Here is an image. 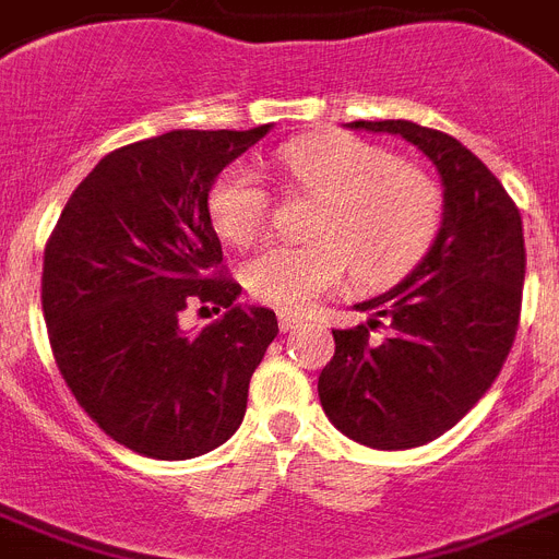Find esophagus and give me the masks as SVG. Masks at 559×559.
Here are the masks:
<instances>
[{
	"instance_id": "1",
	"label": "esophagus",
	"mask_w": 559,
	"mask_h": 559,
	"mask_svg": "<svg viewBox=\"0 0 559 559\" xmlns=\"http://www.w3.org/2000/svg\"><path fill=\"white\" fill-rule=\"evenodd\" d=\"M276 320H280V329L283 331H290L299 325V317L294 311H280L276 313Z\"/></svg>"
}]
</instances>
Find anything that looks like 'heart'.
<instances>
[{"label": "heart", "instance_id": "b5f03b06", "mask_svg": "<svg viewBox=\"0 0 559 559\" xmlns=\"http://www.w3.org/2000/svg\"><path fill=\"white\" fill-rule=\"evenodd\" d=\"M276 163L320 200L306 246H269L246 262L253 299L302 311L343 283L352 265L362 288L412 274L442 230V193L426 170L396 163L389 147L357 136H313L280 147ZM207 219L230 246H251L269 219V191L248 165H230L207 191Z\"/></svg>", "mask_w": 559, "mask_h": 559}]
</instances>
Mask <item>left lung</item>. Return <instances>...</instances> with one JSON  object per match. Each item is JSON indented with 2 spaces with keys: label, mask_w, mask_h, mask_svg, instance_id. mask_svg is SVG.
Here are the masks:
<instances>
[{
  "label": "left lung",
  "mask_w": 559,
  "mask_h": 559,
  "mask_svg": "<svg viewBox=\"0 0 559 559\" xmlns=\"http://www.w3.org/2000/svg\"><path fill=\"white\" fill-rule=\"evenodd\" d=\"M400 133L437 165L442 230L396 288L354 306L371 320L334 331L320 373L325 417L380 451L417 449L454 428L491 389L520 325L523 219L500 179L449 133L405 119L352 122ZM385 328L373 341L370 331Z\"/></svg>",
  "instance_id": "obj_1"
}]
</instances>
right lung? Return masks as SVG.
Masks as SVG:
<instances>
[{"label":"right lung","mask_w":559,"mask_h":559,"mask_svg":"<svg viewBox=\"0 0 559 559\" xmlns=\"http://www.w3.org/2000/svg\"><path fill=\"white\" fill-rule=\"evenodd\" d=\"M271 124L170 131L117 147L71 193L41 265L50 352L82 412L154 460L223 445L246 417L248 382L276 313L239 308L207 219L219 170ZM225 310L197 335L186 310Z\"/></svg>","instance_id":"obj_1"}]
</instances>
